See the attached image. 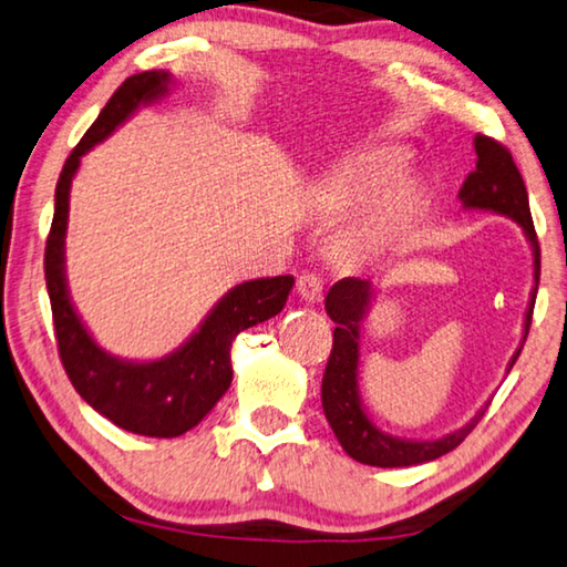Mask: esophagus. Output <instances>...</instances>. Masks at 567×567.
Returning a JSON list of instances; mask_svg holds the SVG:
<instances>
[{
	"label": "esophagus",
	"mask_w": 567,
	"mask_h": 567,
	"mask_svg": "<svg viewBox=\"0 0 567 567\" xmlns=\"http://www.w3.org/2000/svg\"><path fill=\"white\" fill-rule=\"evenodd\" d=\"M296 291L303 301H319L321 299V291H324V284H321V278L317 274H303L296 278Z\"/></svg>",
	"instance_id": "obj_1"
}]
</instances>
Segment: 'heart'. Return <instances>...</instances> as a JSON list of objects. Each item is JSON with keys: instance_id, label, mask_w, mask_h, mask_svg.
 <instances>
[{"instance_id": "obj_1", "label": "heart", "mask_w": 567, "mask_h": 567, "mask_svg": "<svg viewBox=\"0 0 567 567\" xmlns=\"http://www.w3.org/2000/svg\"><path fill=\"white\" fill-rule=\"evenodd\" d=\"M411 164L413 154L405 146L372 144L342 156L321 174L313 195L327 215L344 217L379 203L339 243V256L344 260L368 258L393 240L398 220L411 210L413 193H408V189H393L388 196L384 193L411 169ZM382 194L386 197L383 198Z\"/></svg>"}]
</instances>
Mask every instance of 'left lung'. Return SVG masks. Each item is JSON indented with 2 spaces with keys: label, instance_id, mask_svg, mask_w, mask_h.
I'll list each match as a JSON object with an SVG mask.
<instances>
[{
  "label": "left lung",
  "instance_id": "left-lung-1",
  "mask_svg": "<svg viewBox=\"0 0 567 567\" xmlns=\"http://www.w3.org/2000/svg\"><path fill=\"white\" fill-rule=\"evenodd\" d=\"M474 150H476V167L464 179V185L458 189V199L466 210H486L496 213L515 220L525 238L533 246V278L535 286L529 291V303L525 313V334H522V344H525L529 321H533L535 309V296L539 284V246L533 225V215H529V199L527 187L522 182V174L517 169L515 159L507 152V146L494 142L489 136L476 134L474 136ZM374 301V286L368 278H342L337 281L327 293L324 309L332 321L334 329V344L332 354H329L324 380H321V408L337 441L342 443V449L354 461L368 466H382V468H395V466H417L425 461H433L449 451H454L468 433L474 431L478 417L484 411H478L472 421L461 429L451 431L441 439L431 441H413V439H400V435H390L380 431L378 425L370 421V415L364 413L362 398H360V329L362 321L368 317V311ZM522 344L517 352L512 354L507 364V372L512 364L517 362L522 352Z\"/></svg>",
  "mask_w": 567,
  "mask_h": 567
}]
</instances>
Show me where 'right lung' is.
Masks as SVG:
<instances>
[{
    "label": "right lung",
    "instance_id": "obj_1",
    "mask_svg": "<svg viewBox=\"0 0 567 567\" xmlns=\"http://www.w3.org/2000/svg\"><path fill=\"white\" fill-rule=\"evenodd\" d=\"M172 85L174 78L167 71L136 73L118 85L65 159L55 187V215L45 246L52 321L68 378L93 411L109 417L118 429L152 439H174L187 433L213 411L233 382V339L243 329L276 317L293 286V276L254 278L233 286L187 342L152 362L113 357L95 342L89 327L78 317L65 278V233L75 172L83 154L109 138L138 109L162 101Z\"/></svg>",
    "mask_w": 567,
    "mask_h": 567
}]
</instances>
